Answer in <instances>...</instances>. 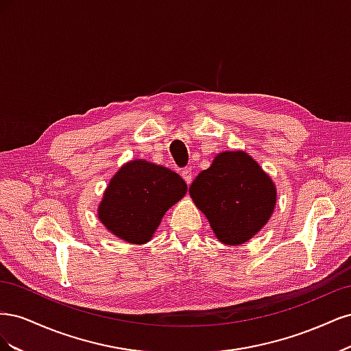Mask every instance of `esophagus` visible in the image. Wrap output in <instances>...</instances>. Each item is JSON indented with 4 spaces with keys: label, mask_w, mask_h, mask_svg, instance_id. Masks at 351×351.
<instances>
[{
    "label": "esophagus",
    "mask_w": 351,
    "mask_h": 351,
    "mask_svg": "<svg viewBox=\"0 0 351 351\" xmlns=\"http://www.w3.org/2000/svg\"><path fill=\"white\" fill-rule=\"evenodd\" d=\"M182 177L184 178V182H186L187 184L192 183V180H193V171H192V168H190V167H186V168H183V171H182Z\"/></svg>",
    "instance_id": "obj_1"
}]
</instances>
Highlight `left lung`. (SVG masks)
I'll list each match as a JSON object with an SVG mask.
<instances>
[{
    "label": "left lung",
    "instance_id": "left-lung-1",
    "mask_svg": "<svg viewBox=\"0 0 351 351\" xmlns=\"http://www.w3.org/2000/svg\"><path fill=\"white\" fill-rule=\"evenodd\" d=\"M217 239L237 246L267 226L277 204V187L244 151L218 154L189 189Z\"/></svg>",
    "mask_w": 351,
    "mask_h": 351
}]
</instances>
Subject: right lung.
Listing matches in <instances>:
<instances>
[{
    "label": "right lung",
    "instance_id": "1",
    "mask_svg": "<svg viewBox=\"0 0 351 351\" xmlns=\"http://www.w3.org/2000/svg\"><path fill=\"white\" fill-rule=\"evenodd\" d=\"M186 192L184 180L169 168L133 159L110 180L97 214L115 237L143 244L154 237L165 212Z\"/></svg>",
    "mask_w": 351,
    "mask_h": 351
}]
</instances>
